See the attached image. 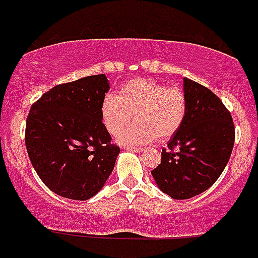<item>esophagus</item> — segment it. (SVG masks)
Returning <instances> with one entry per match:
<instances>
[{
	"instance_id": "34e87169",
	"label": "esophagus",
	"mask_w": 258,
	"mask_h": 258,
	"mask_svg": "<svg viewBox=\"0 0 258 258\" xmlns=\"http://www.w3.org/2000/svg\"><path fill=\"white\" fill-rule=\"evenodd\" d=\"M124 150H128V151H136V152H141L142 147H137V146H123Z\"/></svg>"
}]
</instances>
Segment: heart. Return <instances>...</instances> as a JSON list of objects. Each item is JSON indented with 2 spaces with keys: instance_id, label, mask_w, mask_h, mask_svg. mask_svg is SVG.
Returning <instances> with one entry per match:
<instances>
[{
  "instance_id": "obj_1",
  "label": "heart",
  "mask_w": 258,
  "mask_h": 258,
  "mask_svg": "<svg viewBox=\"0 0 258 258\" xmlns=\"http://www.w3.org/2000/svg\"><path fill=\"white\" fill-rule=\"evenodd\" d=\"M107 131L117 136L135 113L137 119L121 135L123 144L166 141L181 128L187 113L185 92L151 78L132 79L118 94H106L101 106Z\"/></svg>"
}]
</instances>
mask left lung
I'll list each match as a JSON object with an SVG mask.
<instances>
[{
	"label": "left lung",
	"mask_w": 258,
	"mask_h": 258,
	"mask_svg": "<svg viewBox=\"0 0 258 258\" xmlns=\"http://www.w3.org/2000/svg\"><path fill=\"white\" fill-rule=\"evenodd\" d=\"M187 113L151 171L160 189L181 201L206 191L221 176L234 145L231 112L211 89L184 78Z\"/></svg>",
	"instance_id": "8db88e82"
}]
</instances>
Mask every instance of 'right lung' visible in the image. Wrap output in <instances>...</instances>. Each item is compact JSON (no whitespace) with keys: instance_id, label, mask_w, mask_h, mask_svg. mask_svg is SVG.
Returning <instances> with one entry per match:
<instances>
[{"instance_id":"obj_1","label":"right lung","mask_w":258,"mask_h":258,"mask_svg":"<svg viewBox=\"0 0 258 258\" xmlns=\"http://www.w3.org/2000/svg\"><path fill=\"white\" fill-rule=\"evenodd\" d=\"M106 74L57 84L42 94L26 118L25 145L40 179L55 194L87 201L102 189L119 147L102 123Z\"/></svg>"}]
</instances>
